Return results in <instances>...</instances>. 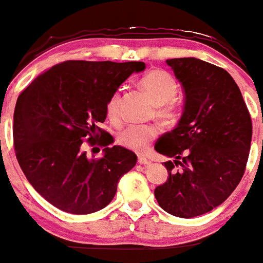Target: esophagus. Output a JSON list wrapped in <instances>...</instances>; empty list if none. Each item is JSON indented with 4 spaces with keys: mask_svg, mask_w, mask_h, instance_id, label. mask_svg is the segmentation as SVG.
Wrapping results in <instances>:
<instances>
[{
    "mask_svg": "<svg viewBox=\"0 0 263 263\" xmlns=\"http://www.w3.org/2000/svg\"><path fill=\"white\" fill-rule=\"evenodd\" d=\"M138 163L140 164H148L149 163V160L145 156H138Z\"/></svg>",
    "mask_w": 263,
    "mask_h": 263,
    "instance_id": "obj_1",
    "label": "esophagus"
}]
</instances>
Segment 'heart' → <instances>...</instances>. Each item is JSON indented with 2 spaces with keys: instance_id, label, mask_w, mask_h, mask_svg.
Here are the masks:
<instances>
[{
  "instance_id": "b5f03b06",
  "label": "heart",
  "mask_w": 263,
  "mask_h": 263,
  "mask_svg": "<svg viewBox=\"0 0 263 263\" xmlns=\"http://www.w3.org/2000/svg\"><path fill=\"white\" fill-rule=\"evenodd\" d=\"M140 86L156 105L155 115L167 125H174L180 117L177 101L175 96L178 91L177 81L164 70H152L140 81ZM121 93L114 92L106 102V114L112 122L120 120ZM158 128L155 125H131L118 135V143L125 148L142 154L157 137Z\"/></svg>"
}]
</instances>
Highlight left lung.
<instances>
[{"instance_id":"left-lung-1","label":"left lung","mask_w":263,"mask_h":263,"mask_svg":"<svg viewBox=\"0 0 263 263\" xmlns=\"http://www.w3.org/2000/svg\"><path fill=\"white\" fill-rule=\"evenodd\" d=\"M182 83L184 111L158 138L167 181L155 197L166 212L191 218L212 211L235 191L246 170L252 121L237 83L223 68L193 57L167 60Z\"/></svg>"}]
</instances>
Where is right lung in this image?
<instances>
[{"label":"right lung","mask_w":263,"mask_h":263,"mask_svg":"<svg viewBox=\"0 0 263 263\" xmlns=\"http://www.w3.org/2000/svg\"><path fill=\"white\" fill-rule=\"evenodd\" d=\"M143 70L145 63L135 61H65L21 92L13 114L14 154L28 182L54 207L73 215L100 211L136 164L132 151L108 147L114 137L99 125L109 96ZM86 144L103 146L105 154L89 160Z\"/></svg>","instance_id":"right-lung-1"}]
</instances>
